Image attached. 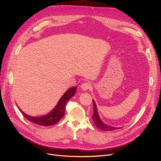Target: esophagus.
Here are the masks:
<instances>
[{"label": "esophagus", "instance_id": "1", "mask_svg": "<svg viewBox=\"0 0 161 161\" xmlns=\"http://www.w3.org/2000/svg\"><path fill=\"white\" fill-rule=\"evenodd\" d=\"M81 88L83 91H87L88 89H90L91 88V83H89V82H84L81 84Z\"/></svg>", "mask_w": 161, "mask_h": 161}]
</instances>
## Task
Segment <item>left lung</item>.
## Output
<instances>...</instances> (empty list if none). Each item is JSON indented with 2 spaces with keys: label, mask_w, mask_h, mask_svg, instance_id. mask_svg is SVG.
<instances>
[{
  "label": "left lung",
  "mask_w": 161,
  "mask_h": 161,
  "mask_svg": "<svg viewBox=\"0 0 161 161\" xmlns=\"http://www.w3.org/2000/svg\"><path fill=\"white\" fill-rule=\"evenodd\" d=\"M92 103H93L94 113H93V115L92 116V119L94 121L95 125L98 129H100L101 130H103V131H112V130L119 129V128L114 127V126H109V125L104 123V122L101 121L100 119V117L98 115V112H97V105H96V103H95L94 100H92Z\"/></svg>",
  "instance_id": "obj_1"
}]
</instances>
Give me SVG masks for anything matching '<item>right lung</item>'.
I'll return each instance as SVG.
<instances>
[{
    "instance_id": "add662e5",
    "label": "right lung",
    "mask_w": 161,
    "mask_h": 161,
    "mask_svg": "<svg viewBox=\"0 0 161 161\" xmlns=\"http://www.w3.org/2000/svg\"><path fill=\"white\" fill-rule=\"evenodd\" d=\"M75 87L70 88L63 95L60 100L58 101L56 107L53 109V110L49 114L44 116H42L39 117H32L25 114L19 108V109L22 115L25 117V118H26L27 120H29V121L34 124L46 126L53 125L60 121L61 118L64 115L66 104L68 101H69V100L75 95Z\"/></svg>"
}]
</instances>
